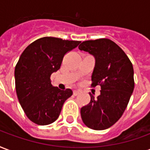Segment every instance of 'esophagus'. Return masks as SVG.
<instances>
[{
    "label": "esophagus",
    "mask_w": 150,
    "mask_h": 150,
    "mask_svg": "<svg viewBox=\"0 0 150 150\" xmlns=\"http://www.w3.org/2000/svg\"><path fill=\"white\" fill-rule=\"evenodd\" d=\"M79 93H80L79 90H74V95H75V96L78 95Z\"/></svg>",
    "instance_id": "34e87169"
}]
</instances>
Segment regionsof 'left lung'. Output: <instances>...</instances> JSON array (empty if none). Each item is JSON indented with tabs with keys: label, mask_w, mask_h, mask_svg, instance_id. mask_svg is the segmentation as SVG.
Returning <instances> with one entry per match:
<instances>
[{
	"label": "left lung",
	"mask_w": 150,
	"mask_h": 150,
	"mask_svg": "<svg viewBox=\"0 0 150 150\" xmlns=\"http://www.w3.org/2000/svg\"><path fill=\"white\" fill-rule=\"evenodd\" d=\"M78 48L94 57L92 86H100L98 98L89 93L90 102L81 109V119L92 129H106L120 119L133 93V64L124 51L110 39L86 40Z\"/></svg>",
	"instance_id": "obj_1"
}]
</instances>
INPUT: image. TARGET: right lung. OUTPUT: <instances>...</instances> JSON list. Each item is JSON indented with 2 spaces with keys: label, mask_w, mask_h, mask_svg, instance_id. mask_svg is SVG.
<instances>
[{
  "label": "right lung",
  "mask_w": 150,
  "mask_h": 150,
  "mask_svg": "<svg viewBox=\"0 0 150 150\" xmlns=\"http://www.w3.org/2000/svg\"><path fill=\"white\" fill-rule=\"evenodd\" d=\"M80 43L45 37L33 41L21 53L14 72L16 91L24 112L35 124L54 122L73 94L70 88L52 86L50 76L60 69L64 54Z\"/></svg>",
  "instance_id": "right-lung-1"
}]
</instances>
